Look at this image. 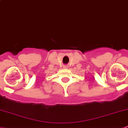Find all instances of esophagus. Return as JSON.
Listing matches in <instances>:
<instances>
[{
  "label": "esophagus",
  "instance_id": "obj_1",
  "mask_svg": "<svg viewBox=\"0 0 128 128\" xmlns=\"http://www.w3.org/2000/svg\"><path fill=\"white\" fill-rule=\"evenodd\" d=\"M63 68H66L68 67V66H66V65H63Z\"/></svg>",
  "mask_w": 128,
  "mask_h": 128
}]
</instances>
